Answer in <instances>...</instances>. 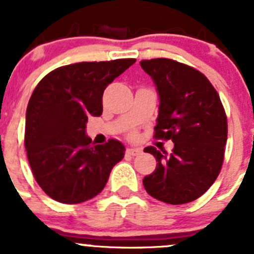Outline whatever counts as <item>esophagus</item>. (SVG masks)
<instances>
[{"mask_svg":"<svg viewBox=\"0 0 254 254\" xmlns=\"http://www.w3.org/2000/svg\"><path fill=\"white\" fill-rule=\"evenodd\" d=\"M127 154L128 155H132V156H136V155H138L141 152V150L140 149H137V147H128V149H127Z\"/></svg>","mask_w":254,"mask_h":254,"instance_id":"34e87169","label":"esophagus"}]
</instances>
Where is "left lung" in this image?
I'll use <instances>...</instances> for the list:
<instances>
[{"mask_svg":"<svg viewBox=\"0 0 254 254\" xmlns=\"http://www.w3.org/2000/svg\"><path fill=\"white\" fill-rule=\"evenodd\" d=\"M159 95L155 136L172 140V154L147 146L154 172L143 178L147 193L161 202L183 205L202 196L219 176L228 122L219 94L205 75L168 58L140 62Z\"/></svg>","mask_w":254,"mask_h":254,"instance_id":"left-lung-1","label":"left lung"}]
</instances>
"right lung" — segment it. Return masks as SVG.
Masks as SVG:
<instances>
[{
	"label": "right lung",
	"instance_id": "right-lung-1",
	"mask_svg": "<svg viewBox=\"0 0 254 254\" xmlns=\"http://www.w3.org/2000/svg\"><path fill=\"white\" fill-rule=\"evenodd\" d=\"M136 62H80L49 72L26 108L25 149L35 181L58 202L81 203L99 194L125 156V145H91L87 117L103 113V93Z\"/></svg>",
	"mask_w": 254,
	"mask_h": 254
}]
</instances>
